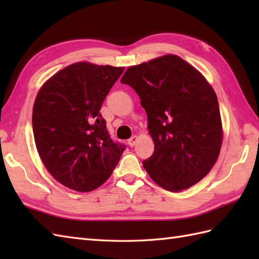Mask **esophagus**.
I'll return each instance as SVG.
<instances>
[{"label":"esophagus","instance_id":"esophagus-1","mask_svg":"<svg viewBox=\"0 0 259 259\" xmlns=\"http://www.w3.org/2000/svg\"><path fill=\"white\" fill-rule=\"evenodd\" d=\"M137 140H138V138H137V136H133V137H131V138L128 140L129 146H130V147H134V146L136 145Z\"/></svg>","mask_w":259,"mask_h":259}]
</instances>
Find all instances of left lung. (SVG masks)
I'll list each match as a JSON object with an SVG mask.
<instances>
[{"label": "left lung", "instance_id": "obj_1", "mask_svg": "<svg viewBox=\"0 0 259 259\" xmlns=\"http://www.w3.org/2000/svg\"><path fill=\"white\" fill-rule=\"evenodd\" d=\"M121 83L137 92L155 142L144 160L162 188H189L210 171L223 142L217 96L206 79L177 56H163L130 67Z\"/></svg>", "mask_w": 259, "mask_h": 259}]
</instances>
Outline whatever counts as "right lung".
<instances>
[{
	"mask_svg": "<svg viewBox=\"0 0 259 259\" xmlns=\"http://www.w3.org/2000/svg\"><path fill=\"white\" fill-rule=\"evenodd\" d=\"M123 70L78 62L59 71L37 93L32 113L37 152L48 171L70 189L100 187L125 149L111 139L100 113Z\"/></svg>",
	"mask_w": 259,
	"mask_h": 259,
	"instance_id": "right-lung-1",
	"label": "right lung"
}]
</instances>
